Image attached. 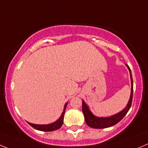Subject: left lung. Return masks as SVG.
Returning <instances> with one entry per match:
<instances>
[{"mask_svg": "<svg viewBox=\"0 0 148 148\" xmlns=\"http://www.w3.org/2000/svg\"><path fill=\"white\" fill-rule=\"evenodd\" d=\"M129 72H130L131 77V82H132V90H131V96L130 99L128 100V103L125 109L121 111L120 112L114 114L112 116H110L108 118H99L95 116L93 113L91 112L89 107L85 103L84 101H82V112H83L84 116H85V121L86 122L87 125L88 126L93 128H105L108 127H111L112 125H115L118 122L121 121L124 118V116L127 114L129 109L131 108L132 103V99H133V79H132V71H131L129 66H127Z\"/></svg>", "mask_w": 148, "mask_h": 148, "instance_id": "obj_1", "label": "left lung"}]
</instances>
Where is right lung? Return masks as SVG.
Returning a JSON list of instances; mask_svg holds the SVG:
<instances>
[{
  "label": "right lung",
  "mask_w": 148,
  "mask_h": 148,
  "mask_svg": "<svg viewBox=\"0 0 148 148\" xmlns=\"http://www.w3.org/2000/svg\"><path fill=\"white\" fill-rule=\"evenodd\" d=\"M66 105H67V103L65 104L64 109H63V111L62 112L61 115L59 118V119L58 121H56L55 122L52 123L50 124H47V125H38V124H34L28 123L33 128H34L35 129L38 131H41V132H52V131L58 130V128H60L62 126L63 123V118H64V114L65 111H66Z\"/></svg>",
  "instance_id": "right-lung-1"
}]
</instances>
